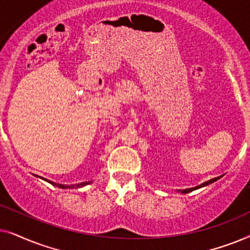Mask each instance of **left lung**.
<instances>
[{
  "label": "left lung",
  "instance_id": "obj_1",
  "mask_svg": "<svg viewBox=\"0 0 250 250\" xmlns=\"http://www.w3.org/2000/svg\"><path fill=\"white\" fill-rule=\"evenodd\" d=\"M222 176H223V175H221V176H217V177H214V179H211V180H208V181H206V182H204V183L199 184V186H197V187H194V188H190V189H184V190H176V191H177V192H181V193H189V192H192V191L197 190V189H200V188H204V187H206V186H209V184L214 183L215 181L220 180Z\"/></svg>",
  "mask_w": 250,
  "mask_h": 250
}]
</instances>
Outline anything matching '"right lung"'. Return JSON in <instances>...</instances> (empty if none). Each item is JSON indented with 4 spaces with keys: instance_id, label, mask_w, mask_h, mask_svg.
I'll use <instances>...</instances> for the list:
<instances>
[{
    "instance_id": "obj_1",
    "label": "right lung",
    "mask_w": 250,
    "mask_h": 250,
    "mask_svg": "<svg viewBox=\"0 0 250 250\" xmlns=\"http://www.w3.org/2000/svg\"><path fill=\"white\" fill-rule=\"evenodd\" d=\"M37 176V175H35ZM40 177V176H37ZM41 179H43V177H41ZM44 181H46V182H49L52 184V186H56L58 188H60V189H78V188H83L85 186H87V184L92 183V181H88V182H82V183H77V184H70V186H68V184H60V183H56V182H52V181L50 180H46V179H43Z\"/></svg>"
}]
</instances>
